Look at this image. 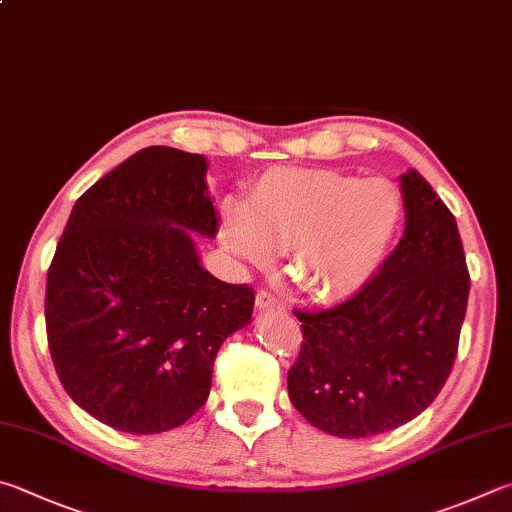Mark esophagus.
Segmentation results:
<instances>
[{"label": "esophagus", "instance_id": "34e87169", "mask_svg": "<svg viewBox=\"0 0 512 512\" xmlns=\"http://www.w3.org/2000/svg\"><path fill=\"white\" fill-rule=\"evenodd\" d=\"M257 306L262 311H286L284 302L277 300V297L273 293H268V291L257 293Z\"/></svg>", "mask_w": 512, "mask_h": 512}]
</instances>
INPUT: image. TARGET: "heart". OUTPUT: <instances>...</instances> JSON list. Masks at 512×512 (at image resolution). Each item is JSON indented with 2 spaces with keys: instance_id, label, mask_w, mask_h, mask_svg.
Here are the masks:
<instances>
[{
  "instance_id": "heart-1",
  "label": "heart",
  "mask_w": 512,
  "mask_h": 512,
  "mask_svg": "<svg viewBox=\"0 0 512 512\" xmlns=\"http://www.w3.org/2000/svg\"><path fill=\"white\" fill-rule=\"evenodd\" d=\"M401 219V194L385 179L286 167L262 176L248 203H232L221 241L248 264L286 253L297 291L329 304L374 277Z\"/></svg>"
}]
</instances>
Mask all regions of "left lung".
Returning a JSON list of instances; mask_svg holds the SVG:
<instances>
[{"label":"left lung","mask_w":512,"mask_h":512,"mask_svg":"<svg viewBox=\"0 0 512 512\" xmlns=\"http://www.w3.org/2000/svg\"><path fill=\"white\" fill-rule=\"evenodd\" d=\"M401 190L405 232L378 273L338 306L295 311L304 342L288 369V398L342 439L412 421L457 358L470 293L457 221L416 170L401 176Z\"/></svg>","instance_id":"1"}]
</instances>
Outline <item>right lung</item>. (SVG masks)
Listing matches in <instances>:
<instances>
[{
	"mask_svg": "<svg viewBox=\"0 0 512 512\" xmlns=\"http://www.w3.org/2000/svg\"><path fill=\"white\" fill-rule=\"evenodd\" d=\"M208 163L145 147L71 210L46 275V336L62 387L120 432L159 434L208 401L219 347L253 318L255 291L201 266L215 237Z\"/></svg>",
	"mask_w": 512,
	"mask_h": 512,
	"instance_id": "obj_1",
	"label": "right lung"
}]
</instances>
